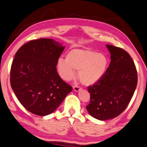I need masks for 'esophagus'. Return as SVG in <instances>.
Returning <instances> with one entry per match:
<instances>
[{
    "label": "esophagus",
    "mask_w": 147,
    "mask_h": 147,
    "mask_svg": "<svg viewBox=\"0 0 147 147\" xmlns=\"http://www.w3.org/2000/svg\"><path fill=\"white\" fill-rule=\"evenodd\" d=\"M73 90L74 91H75V92H79V90H81V88L79 86H78V85H74Z\"/></svg>",
    "instance_id": "34e87169"
}]
</instances>
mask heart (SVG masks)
Here are the masks:
<instances>
[{
  "mask_svg": "<svg viewBox=\"0 0 147 147\" xmlns=\"http://www.w3.org/2000/svg\"><path fill=\"white\" fill-rule=\"evenodd\" d=\"M107 57L103 53L90 49H73L68 52L66 58L58 59L57 70L65 81L75 77V71L79 70V79L86 85H94L105 75L108 68Z\"/></svg>",
  "mask_w": 147,
  "mask_h": 147,
  "instance_id": "1",
  "label": "heart"
}]
</instances>
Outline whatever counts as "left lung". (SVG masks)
<instances>
[{
	"label": "left lung",
	"instance_id": "8db88e82",
	"mask_svg": "<svg viewBox=\"0 0 147 147\" xmlns=\"http://www.w3.org/2000/svg\"><path fill=\"white\" fill-rule=\"evenodd\" d=\"M111 63L104 77L89 86L90 102L86 109L90 115L105 121L115 118L127 108L134 94L138 75L134 62L127 51L107 45Z\"/></svg>",
	"mask_w": 147,
	"mask_h": 147
}]
</instances>
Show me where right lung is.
I'll use <instances>...</instances> for the list:
<instances>
[{
  "instance_id": "right-lung-1",
  "label": "right lung",
  "mask_w": 147,
  "mask_h": 147,
  "mask_svg": "<svg viewBox=\"0 0 147 147\" xmlns=\"http://www.w3.org/2000/svg\"><path fill=\"white\" fill-rule=\"evenodd\" d=\"M64 49L55 40L39 38L24 44L15 55L11 86L20 103L33 114H51L72 92V87L61 79L56 69Z\"/></svg>"
}]
</instances>
